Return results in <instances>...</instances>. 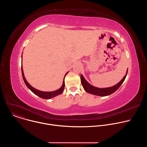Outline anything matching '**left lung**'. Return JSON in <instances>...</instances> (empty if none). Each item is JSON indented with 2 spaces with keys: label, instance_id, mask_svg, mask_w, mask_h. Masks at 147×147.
<instances>
[{
  "label": "left lung",
  "instance_id": "1",
  "mask_svg": "<svg viewBox=\"0 0 147 147\" xmlns=\"http://www.w3.org/2000/svg\"><path fill=\"white\" fill-rule=\"evenodd\" d=\"M127 71H128V70H127L126 74L124 76V77L119 83H117L115 86L111 87H109V88H99L94 87L91 84H90L86 80V79L83 77L82 74H81V82L84 89V90L88 93L95 95H98V96H107L115 92L120 87V86L122 84V83L124 81L125 77H126Z\"/></svg>",
  "mask_w": 147,
  "mask_h": 147
}]
</instances>
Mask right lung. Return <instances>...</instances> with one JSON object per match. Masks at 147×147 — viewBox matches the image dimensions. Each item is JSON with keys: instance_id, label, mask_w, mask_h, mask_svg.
Returning <instances> with one entry per match:
<instances>
[{"instance_id": "1", "label": "right lung", "mask_w": 147, "mask_h": 147, "mask_svg": "<svg viewBox=\"0 0 147 147\" xmlns=\"http://www.w3.org/2000/svg\"><path fill=\"white\" fill-rule=\"evenodd\" d=\"M22 76H23V80H24V81L26 84V85L27 86V87L34 93L35 94V95H38V96H39L40 98H43V99H51L53 97H55L58 95H60L61 94L63 91L64 90V88H65V80H63V85L62 86L59 88L57 90H56V91H52V92H44V91H39V90H36L35 88H34V87H32L31 86H30L29 84V83L27 81L25 77H24V73H23V67L22 66ZM68 73V72L65 74V77L66 76V75ZM65 79V78H64Z\"/></svg>"}]
</instances>
